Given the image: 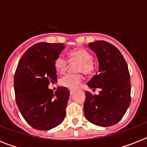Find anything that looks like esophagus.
<instances>
[{"mask_svg":"<svg viewBox=\"0 0 147 147\" xmlns=\"http://www.w3.org/2000/svg\"><path fill=\"white\" fill-rule=\"evenodd\" d=\"M74 91H72V90H70V94H71V95H72V94H74Z\"/></svg>","mask_w":147,"mask_h":147,"instance_id":"1","label":"esophagus"}]
</instances>
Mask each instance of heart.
Segmentation results:
<instances>
[{
  "label": "heart",
  "mask_w": 147,
  "mask_h": 147,
  "mask_svg": "<svg viewBox=\"0 0 147 147\" xmlns=\"http://www.w3.org/2000/svg\"><path fill=\"white\" fill-rule=\"evenodd\" d=\"M69 59L78 61L76 70L82 71L85 74L92 73L94 70V64L92 61V56L89 52L85 49H76L69 53ZM68 62L62 55H59L55 59L54 67L58 73L62 74L65 71ZM82 76L80 73H69L60 79V84L69 89H76L82 82Z\"/></svg>",
  "instance_id": "1"
}]
</instances>
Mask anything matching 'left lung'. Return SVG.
Instances as JSON below:
<instances>
[{
	"label": "left lung",
	"instance_id": "8db88e82",
	"mask_svg": "<svg viewBox=\"0 0 147 147\" xmlns=\"http://www.w3.org/2000/svg\"><path fill=\"white\" fill-rule=\"evenodd\" d=\"M98 60V74L88 82L90 88H100L99 94L85 92L84 114L88 121L100 127L118 123L130 104V78L127 64L121 52L109 42L88 43Z\"/></svg>",
	"mask_w": 147,
	"mask_h": 147
}]
</instances>
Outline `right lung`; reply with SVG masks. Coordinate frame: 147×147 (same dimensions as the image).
<instances>
[{"label":"right lung","mask_w":147,"mask_h":147,"mask_svg":"<svg viewBox=\"0 0 147 147\" xmlns=\"http://www.w3.org/2000/svg\"><path fill=\"white\" fill-rule=\"evenodd\" d=\"M65 49L63 43L39 42L25 52L14 75L16 102L25 121L36 130L57 127L65 117L69 91L48 86L57 81L54 62Z\"/></svg>","instance_id":"obj_1"}]
</instances>
